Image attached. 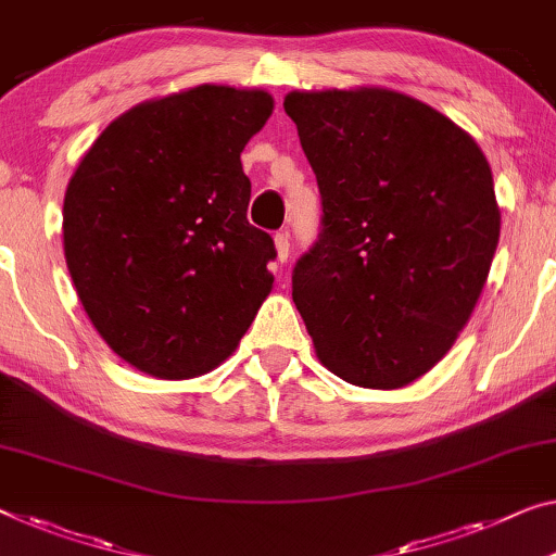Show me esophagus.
<instances>
[{"label":"esophagus","mask_w":556,"mask_h":556,"mask_svg":"<svg viewBox=\"0 0 556 556\" xmlns=\"http://www.w3.org/2000/svg\"><path fill=\"white\" fill-rule=\"evenodd\" d=\"M273 243H276L278 261L286 263L288 255H290V236L288 233H276V238H273Z\"/></svg>","instance_id":"esophagus-1"}]
</instances>
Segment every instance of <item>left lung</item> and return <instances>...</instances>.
Returning a JSON list of instances; mask_svg holds the SVG:
<instances>
[{
	"instance_id": "8db88e82",
	"label": "left lung",
	"mask_w": 556,
	"mask_h": 556,
	"mask_svg": "<svg viewBox=\"0 0 556 556\" xmlns=\"http://www.w3.org/2000/svg\"><path fill=\"white\" fill-rule=\"evenodd\" d=\"M323 195L293 273L318 361L350 386L405 388L467 326L500 241L492 168L463 126L386 87L283 99Z\"/></svg>"
}]
</instances>
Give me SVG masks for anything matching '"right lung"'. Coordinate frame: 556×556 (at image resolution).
I'll list each match as a JSON object with an SVG mask.
<instances>
[{"label": "right lung", "instance_id": "1", "mask_svg": "<svg viewBox=\"0 0 556 556\" xmlns=\"http://www.w3.org/2000/svg\"><path fill=\"white\" fill-rule=\"evenodd\" d=\"M273 114L263 89L201 84L116 116L64 193V258L91 326L159 380L236 353L273 290V238L245 218L241 153Z\"/></svg>", "mask_w": 556, "mask_h": 556}]
</instances>
